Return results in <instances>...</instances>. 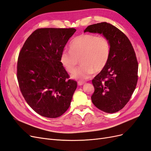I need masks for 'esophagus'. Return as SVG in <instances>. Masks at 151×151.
Masks as SVG:
<instances>
[{
	"label": "esophagus",
	"mask_w": 151,
	"mask_h": 151,
	"mask_svg": "<svg viewBox=\"0 0 151 151\" xmlns=\"http://www.w3.org/2000/svg\"><path fill=\"white\" fill-rule=\"evenodd\" d=\"M84 83H84V82H83V81H79L78 83H77V84H78V85H79V86H82V85H83Z\"/></svg>",
	"instance_id": "esophagus-1"
}]
</instances>
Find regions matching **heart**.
Instances as JSON below:
<instances>
[{
	"instance_id": "heart-1",
	"label": "heart",
	"mask_w": 151,
	"mask_h": 151,
	"mask_svg": "<svg viewBox=\"0 0 151 151\" xmlns=\"http://www.w3.org/2000/svg\"><path fill=\"white\" fill-rule=\"evenodd\" d=\"M70 51L63 50L60 55V62L68 72H72L79 63L81 65L71 75L72 78L84 81L89 79L94 70H102L110 53V44L104 36L83 34L72 40Z\"/></svg>"
}]
</instances>
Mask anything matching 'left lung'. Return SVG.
<instances>
[{"label":"left lung","mask_w":151,"mask_h":151,"mask_svg":"<svg viewBox=\"0 0 151 151\" xmlns=\"http://www.w3.org/2000/svg\"><path fill=\"white\" fill-rule=\"evenodd\" d=\"M103 35L109 40L110 53L106 66L93 79L91 100L105 113L120 111L129 102L138 80V63L127 36L106 22L90 25L84 31Z\"/></svg>","instance_id":"obj_1"}]
</instances>
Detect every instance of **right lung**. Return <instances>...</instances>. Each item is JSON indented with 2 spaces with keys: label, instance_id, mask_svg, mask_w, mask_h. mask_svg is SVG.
Instances as JSON below:
<instances>
[{
  "label": "right lung",
  "instance_id": "obj_1",
  "mask_svg": "<svg viewBox=\"0 0 151 151\" xmlns=\"http://www.w3.org/2000/svg\"><path fill=\"white\" fill-rule=\"evenodd\" d=\"M74 28H40L26 40L19 54L17 77L29 106L47 118L60 116L69 108L77 82L60 62Z\"/></svg>",
  "mask_w": 151,
  "mask_h": 151
}]
</instances>
